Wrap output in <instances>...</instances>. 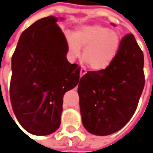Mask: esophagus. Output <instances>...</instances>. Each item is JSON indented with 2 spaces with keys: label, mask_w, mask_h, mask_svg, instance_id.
Here are the masks:
<instances>
[{
  "label": "esophagus",
  "mask_w": 153,
  "mask_h": 153,
  "mask_svg": "<svg viewBox=\"0 0 153 153\" xmlns=\"http://www.w3.org/2000/svg\"><path fill=\"white\" fill-rule=\"evenodd\" d=\"M86 73H87V70H86L85 68H81L80 69V77H82L83 75H85Z\"/></svg>",
  "instance_id": "obj_1"
}]
</instances>
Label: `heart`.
<instances>
[{"mask_svg":"<svg viewBox=\"0 0 153 153\" xmlns=\"http://www.w3.org/2000/svg\"><path fill=\"white\" fill-rule=\"evenodd\" d=\"M120 44L115 31L101 26H85L77 29L72 37H68L69 54L77 58L83 50V59L94 70L105 68L115 58Z\"/></svg>","mask_w":153,"mask_h":153,"instance_id":"heart-1","label":"heart"}]
</instances>
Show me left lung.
<instances>
[{
  "instance_id": "8db88e82",
  "label": "left lung",
  "mask_w": 153,
  "mask_h": 153,
  "mask_svg": "<svg viewBox=\"0 0 153 153\" xmlns=\"http://www.w3.org/2000/svg\"><path fill=\"white\" fill-rule=\"evenodd\" d=\"M144 56L132 33L120 42L106 68L88 71L78 87L85 128L97 136L118 131L132 117L145 85Z\"/></svg>"
}]
</instances>
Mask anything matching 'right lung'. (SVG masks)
<instances>
[{
    "label": "right lung",
    "instance_id": "right-lung-1",
    "mask_svg": "<svg viewBox=\"0 0 153 153\" xmlns=\"http://www.w3.org/2000/svg\"><path fill=\"white\" fill-rule=\"evenodd\" d=\"M58 20L49 16L24 30L11 57L12 109L20 125L37 136L59 129L63 94L79 80L80 67L67 60L68 42Z\"/></svg>",
    "mask_w": 153,
    "mask_h": 153
}]
</instances>
